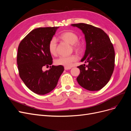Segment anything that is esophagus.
I'll return each mask as SVG.
<instances>
[{
	"label": "esophagus",
	"mask_w": 131,
	"mask_h": 131,
	"mask_svg": "<svg viewBox=\"0 0 131 131\" xmlns=\"http://www.w3.org/2000/svg\"><path fill=\"white\" fill-rule=\"evenodd\" d=\"M71 69V67H64V69L65 70H69Z\"/></svg>",
	"instance_id": "esophagus-1"
}]
</instances>
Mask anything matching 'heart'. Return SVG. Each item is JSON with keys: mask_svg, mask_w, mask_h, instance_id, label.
Instances as JSON below:
<instances>
[{"mask_svg": "<svg viewBox=\"0 0 131 131\" xmlns=\"http://www.w3.org/2000/svg\"><path fill=\"white\" fill-rule=\"evenodd\" d=\"M62 40L72 45L74 50L80 51L82 50L81 43L78 41V36L72 31H65L59 36ZM49 50L51 54L54 55L57 51V40L55 38H52L49 43ZM78 57L76 55H72L70 56H61L57 58L54 61L55 64L57 66L70 67L72 66L73 63L77 61Z\"/></svg>", "mask_w": 131, "mask_h": 131, "instance_id": "b5f03b06", "label": "heart"}]
</instances>
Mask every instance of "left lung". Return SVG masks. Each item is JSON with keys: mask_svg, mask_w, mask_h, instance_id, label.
<instances>
[{"mask_svg": "<svg viewBox=\"0 0 131 131\" xmlns=\"http://www.w3.org/2000/svg\"><path fill=\"white\" fill-rule=\"evenodd\" d=\"M80 29L85 35L86 50L81 62L88 65L78 66L80 73L78 84L91 91H98L110 80L115 66V51L110 38L102 29L80 23L71 25Z\"/></svg>", "mask_w": 131, "mask_h": 131, "instance_id": "left-lung-1", "label": "left lung"}]
</instances>
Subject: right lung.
I'll return each mask as SVG.
<instances>
[{
    "mask_svg": "<svg viewBox=\"0 0 131 131\" xmlns=\"http://www.w3.org/2000/svg\"><path fill=\"white\" fill-rule=\"evenodd\" d=\"M59 27L38 28L31 30L19 43L17 63L19 75L26 86L38 94L50 92L57 86L64 71L62 66H50L45 72L42 67L52 65L49 43Z\"/></svg>",
    "mask_w": 131,
    "mask_h": 131,
    "instance_id": "1",
    "label": "right lung"
}]
</instances>
